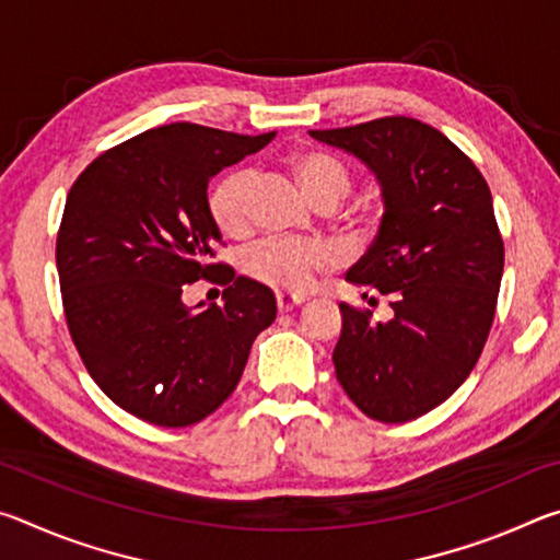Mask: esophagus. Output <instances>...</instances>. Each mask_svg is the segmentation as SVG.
I'll list each match as a JSON object with an SVG mask.
<instances>
[{"label":"esophagus","mask_w":560,"mask_h":560,"mask_svg":"<svg viewBox=\"0 0 560 560\" xmlns=\"http://www.w3.org/2000/svg\"><path fill=\"white\" fill-rule=\"evenodd\" d=\"M303 296H296V293H277V306L279 311H293L296 306H301Z\"/></svg>","instance_id":"34e87169"}]
</instances>
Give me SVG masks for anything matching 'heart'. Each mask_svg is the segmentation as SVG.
I'll use <instances>...</instances> for the list:
<instances>
[{
    "label": "heart",
    "instance_id": "b5f03b06",
    "mask_svg": "<svg viewBox=\"0 0 560 560\" xmlns=\"http://www.w3.org/2000/svg\"><path fill=\"white\" fill-rule=\"evenodd\" d=\"M299 187L314 205L336 207L350 189V173L338 158L320 150H299L289 160ZM254 177L249 170H234L214 185L210 195L212 220L224 234H244L249 226V197ZM336 261V252L320 242L264 240L244 254L242 267L252 279L271 289L301 293L318 271Z\"/></svg>",
    "mask_w": 560,
    "mask_h": 560
}]
</instances>
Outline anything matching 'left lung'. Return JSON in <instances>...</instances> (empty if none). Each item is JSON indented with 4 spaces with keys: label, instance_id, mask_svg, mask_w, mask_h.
<instances>
[{
    "label": "left lung",
    "instance_id": "8db88e82",
    "mask_svg": "<svg viewBox=\"0 0 560 560\" xmlns=\"http://www.w3.org/2000/svg\"><path fill=\"white\" fill-rule=\"evenodd\" d=\"M360 160L381 185L383 220L346 281L387 299L390 318L340 303L336 377L368 417L415 420L442 405L477 365L494 320L504 242L477 165L415 118L308 130Z\"/></svg>",
    "mask_w": 560,
    "mask_h": 560
}]
</instances>
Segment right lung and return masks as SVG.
Here are the masks:
<instances>
[{"mask_svg": "<svg viewBox=\"0 0 560 560\" xmlns=\"http://www.w3.org/2000/svg\"><path fill=\"white\" fill-rule=\"evenodd\" d=\"M277 132L195 122L150 128L75 179L56 240L66 320L96 385L160 428H187L234 393L254 338L277 318L264 283L210 264L222 244L207 185ZM230 282L222 307H187L197 278Z\"/></svg>", "mask_w": 560, "mask_h": 560, "instance_id": "right-lung-1", "label": "right lung"}]
</instances>
